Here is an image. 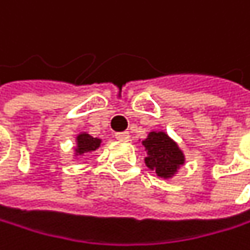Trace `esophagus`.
<instances>
[{"mask_svg":"<svg viewBox=\"0 0 250 250\" xmlns=\"http://www.w3.org/2000/svg\"><path fill=\"white\" fill-rule=\"evenodd\" d=\"M115 139L123 141V142H127V141L130 139V133H129V132H120V133H115Z\"/></svg>","mask_w":250,"mask_h":250,"instance_id":"esophagus-1","label":"esophagus"}]
</instances>
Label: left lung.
<instances>
[{
  "mask_svg": "<svg viewBox=\"0 0 250 250\" xmlns=\"http://www.w3.org/2000/svg\"><path fill=\"white\" fill-rule=\"evenodd\" d=\"M142 144L148 151V157L145 158L146 166L155 170L160 177L170 179L185 163L183 152L164 132H151Z\"/></svg>",
  "mask_w": 250,
  "mask_h": 250,
  "instance_id": "left-lung-1",
  "label": "left lung"
}]
</instances>
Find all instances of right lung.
<instances>
[{"label": "right lung", "instance_id": "add662e5", "mask_svg": "<svg viewBox=\"0 0 250 250\" xmlns=\"http://www.w3.org/2000/svg\"><path fill=\"white\" fill-rule=\"evenodd\" d=\"M101 145V139L98 138H92L87 133H82L77 136V148H76V154L82 155L84 152H90V151H96Z\"/></svg>", "mask_w": 250, "mask_h": 250}]
</instances>
